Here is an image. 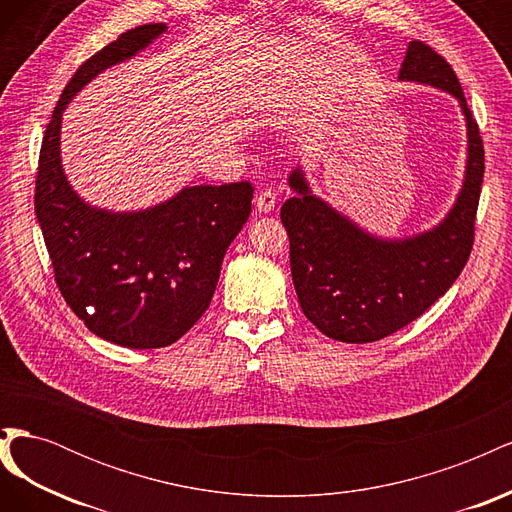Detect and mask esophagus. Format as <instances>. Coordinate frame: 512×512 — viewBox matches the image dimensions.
<instances>
[{
  "label": "esophagus",
  "mask_w": 512,
  "mask_h": 512,
  "mask_svg": "<svg viewBox=\"0 0 512 512\" xmlns=\"http://www.w3.org/2000/svg\"><path fill=\"white\" fill-rule=\"evenodd\" d=\"M275 203H277V194H275V190L265 188V190H260V192H258V196H256V209H258L260 213H269V211H273Z\"/></svg>",
  "instance_id": "34e87169"
}]
</instances>
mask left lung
Here are the masks:
<instances>
[{"label": "left lung", "mask_w": 512, "mask_h": 512, "mask_svg": "<svg viewBox=\"0 0 512 512\" xmlns=\"http://www.w3.org/2000/svg\"><path fill=\"white\" fill-rule=\"evenodd\" d=\"M399 79L448 91L466 115V181L446 220L412 239H376L309 192L299 168L290 175L294 196L280 213L303 314L320 333L346 344L378 342L423 316L453 286L474 245L485 147L457 74L429 44L412 40Z\"/></svg>", "instance_id": "obj_1"}]
</instances>
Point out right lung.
Masks as SVG:
<instances>
[{
	"instance_id": "obj_1",
	"label": "right lung",
	"mask_w": 512,
	"mask_h": 512,
	"mask_svg": "<svg viewBox=\"0 0 512 512\" xmlns=\"http://www.w3.org/2000/svg\"><path fill=\"white\" fill-rule=\"evenodd\" d=\"M162 32L164 23L128 29L72 74L42 136L34 196L61 297L91 333L138 350L175 344L207 312L254 196L250 181L194 185L153 209L111 213L89 207L70 188L59 162L66 104L98 72Z\"/></svg>"
}]
</instances>
